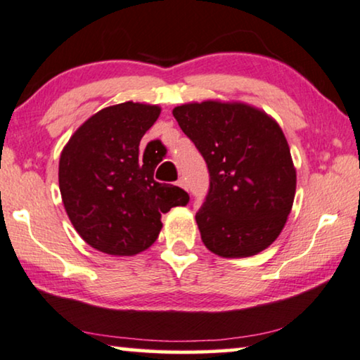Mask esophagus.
Wrapping results in <instances>:
<instances>
[{"label": "esophagus", "mask_w": 360, "mask_h": 360, "mask_svg": "<svg viewBox=\"0 0 360 360\" xmlns=\"http://www.w3.org/2000/svg\"><path fill=\"white\" fill-rule=\"evenodd\" d=\"M176 185L181 186V188H188V185H186V180L185 179H179V181H176Z\"/></svg>", "instance_id": "esophagus-1"}]
</instances>
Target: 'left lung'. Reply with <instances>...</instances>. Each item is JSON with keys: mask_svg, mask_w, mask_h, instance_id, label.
<instances>
[{"mask_svg": "<svg viewBox=\"0 0 360 360\" xmlns=\"http://www.w3.org/2000/svg\"><path fill=\"white\" fill-rule=\"evenodd\" d=\"M210 172L196 212L201 240L224 258L252 257L283 231L295 195V169L279 124L245 103L207 101L174 108Z\"/></svg>", "mask_w": 360, "mask_h": 360, "instance_id": "8db88e82", "label": "left lung"}]
</instances>
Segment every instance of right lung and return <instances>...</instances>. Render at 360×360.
<instances>
[{"label":"right lung","instance_id":"1","mask_svg":"<svg viewBox=\"0 0 360 360\" xmlns=\"http://www.w3.org/2000/svg\"><path fill=\"white\" fill-rule=\"evenodd\" d=\"M160 108L124 102L102 108L72 134L60 158V191L68 217L92 248L136 255L158 238L160 216L185 206L180 186L159 184L153 153L160 139L139 143Z\"/></svg>","mask_w":360,"mask_h":360}]
</instances>
